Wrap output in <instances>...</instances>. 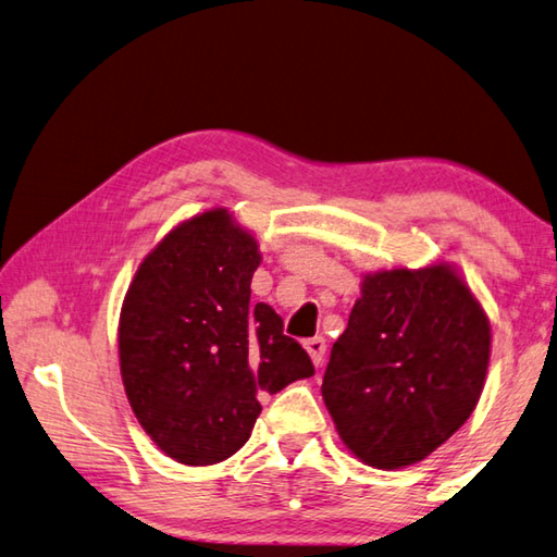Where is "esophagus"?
I'll list each match as a JSON object with an SVG mask.
<instances>
[{
  "label": "esophagus",
  "mask_w": 557,
  "mask_h": 557,
  "mask_svg": "<svg viewBox=\"0 0 557 557\" xmlns=\"http://www.w3.org/2000/svg\"><path fill=\"white\" fill-rule=\"evenodd\" d=\"M305 348H307V352L311 356L313 366L321 368V366H323V358H326V341H323L321 336L309 338V341L305 343Z\"/></svg>",
  "instance_id": "1"
}]
</instances>
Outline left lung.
I'll return each mask as SVG.
<instances>
[{
	"label": "left lung",
	"mask_w": 557,
	"mask_h": 557,
	"mask_svg": "<svg viewBox=\"0 0 557 557\" xmlns=\"http://www.w3.org/2000/svg\"><path fill=\"white\" fill-rule=\"evenodd\" d=\"M490 319L448 262L362 280L321 394L346 448L399 470L443 446L480 401Z\"/></svg>",
	"instance_id": "left-lung-1"
}]
</instances>
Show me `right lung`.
Returning <instances> with one entry per match:
<instances>
[{
    "label": "right lung",
    "instance_id": "1",
    "mask_svg": "<svg viewBox=\"0 0 557 557\" xmlns=\"http://www.w3.org/2000/svg\"><path fill=\"white\" fill-rule=\"evenodd\" d=\"M258 240L226 209L182 221L148 252L124 297L119 362L131 409L182 465L244 448L260 397L313 375L275 309L250 305Z\"/></svg>",
    "mask_w": 557,
    "mask_h": 557
}]
</instances>
